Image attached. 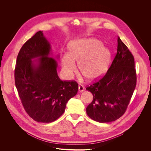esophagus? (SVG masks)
Returning a JSON list of instances; mask_svg holds the SVG:
<instances>
[{
	"mask_svg": "<svg viewBox=\"0 0 151 151\" xmlns=\"http://www.w3.org/2000/svg\"><path fill=\"white\" fill-rule=\"evenodd\" d=\"M84 86L83 85H81V84H79V86H78V91H79V92H83V91H84Z\"/></svg>",
	"mask_w": 151,
	"mask_h": 151,
	"instance_id": "obj_1",
	"label": "esophagus"
}]
</instances>
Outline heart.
<instances>
[{"label": "heart", "mask_w": 151, "mask_h": 151, "mask_svg": "<svg viewBox=\"0 0 151 151\" xmlns=\"http://www.w3.org/2000/svg\"><path fill=\"white\" fill-rule=\"evenodd\" d=\"M68 51L62 58L63 71L67 77L76 72L75 62L80 73L90 81L100 78L108 68L110 52L96 39L75 40L68 44Z\"/></svg>", "instance_id": "1"}]
</instances>
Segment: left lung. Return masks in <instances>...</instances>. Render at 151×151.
<instances>
[{
	"mask_svg": "<svg viewBox=\"0 0 151 151\" xmlns=\"http://www.w3.org/2000/svg\"><path fill=\"white\" fill-rule=\"evenodd\" d=\"M136 84L133 55L118 37L117 53L106 73L86 89L93 95L87 114L101 123L117 120L126 111Z\"/></svg>",
	"mask_w": 151,
	"mask_h": 151,
	"instance_id": "left-lung-1",
	"label": "left lung"
}]
</instances>
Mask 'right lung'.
Returning <instances> with one entry per match:
<instances>
[{"mask_svg": "<svg viewBox=\"0 0 151 151\" xmlns=\"http://www.w3.org/2000/svg\"><path fill=\"white\" fill-rule=\"evenodd\" d=\"M51 46L38 31L23 45L14 70L15 85L28 115L37 122L50 123L65 111L68 101L78 92L75 81H62L58 63L50 56ZM39 58L37 60L32 59Z\"/></svg>", "mask_w": 151, "mask_h": 151, "instance_id": "right-lung-1", "label": "right lung"}]
</instances>
